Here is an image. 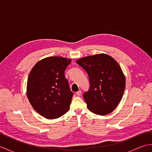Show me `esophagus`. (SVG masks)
<instances>
[{
    "mask_svg": "<svg viewBox=\"0 0 152 152\" xmlns=\"http://www.w3.org/2000/svg\"><path fill=\"white\" fill-rule=\"evenodd\" d=\"M81 94H82V91H80H80H77V92H76V95H78V96L81 95Z\"/></svg>",
    "mask_w": 152,
    "mask_h": 152,
    "instance_id": "1",
    "label": "esophagus"
}]
</instances>
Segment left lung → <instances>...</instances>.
Instances as JSON below:
<instances>
[{"label":"left lung","mask_w":152,"mask_h":152,"mask_svg":"<svg viewBox=\"0 0 152 152\" xmlns=\"http://www.w3.org/2000/svg\"><path fill=\"white\" fill-rule=\"evenodd\" d=\"M88 74L90 87L83 95L91 112L100 115L114 111L120 102L125 88V77L119 64L105 53L76 61Z\"/></svg>","instance_id":"8db88e82"}]
</instances>
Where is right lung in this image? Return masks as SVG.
Here are the masks:
<instances>
[{
  "label": "right lung",
  "mask_w": 152,
  "mask_h": 152,
  "mask_svg": "<svg viewBox=\"0 0 152 152\" xmlns=\"http://www.w3.org/2000/svg\"><path fill=\"white\" fill-rule=\"evenodd\" d=\"M70 59L48 57L38 61L28 77L27 95L38 114L47 119H57L70 108L73 93L64 76Z\"/></svg>",
  "instance_id": "obj_1"
}]
</instances>
